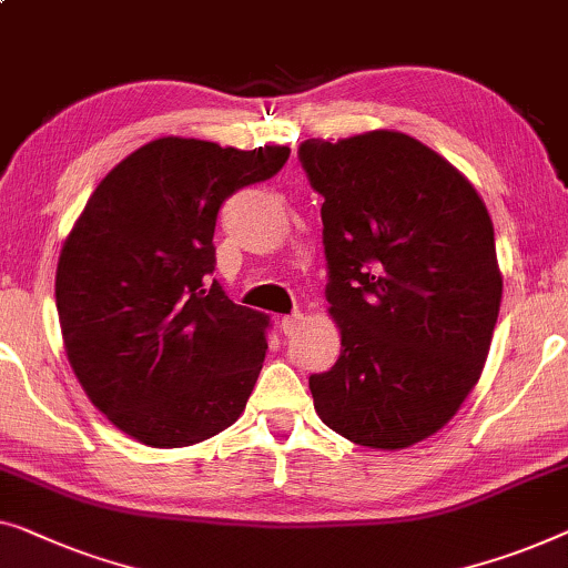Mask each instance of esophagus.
I'll use <instances>...</instances> for the list:
<instances>
[{"label":"esophagus","instance_id":"esophagus-1","mask_svg":"<svg viewBox=\"0 0 568 568\" xmlns=\"http://www.w3.org/2000/svg\"><path fill=\"white\" fill-rule=\"evenodd\" d=\"M302 323H304L302 315H286L278 320V327H282L284 335H294L302 327Z\"/></svg>","mask_w":568,"mask_h":568}]
</instances>
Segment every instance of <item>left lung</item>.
<instances>
[{"label":"left lung","mask_w":568,"mask_h":568,"mask_svg":"<svg viewBox=\"0 0 568 568\" xmlns=\"http://www.w3.org/2000/svg\"><path fill=\"white\" fill-rule=\"evenodd\" d=\"M302 169L323 194L327 302L341 356L310 376L331 430L382 450L438 433L479 382L503 274L474 184L397 130L310 138Z\"/></svg>","instance_id":"obj_1"}]
</instances>
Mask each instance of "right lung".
Instances as JSON below:
<instances>
[{
	"label": "right lung",
	"instance_id": "right-lung-1",
	"mask_svg": "<svg viewBox=\"0 0 568 568\" xmlns=\"http://www.w3.org/2000/svg\"><path fill=\"white\" fill-rule=\"evenodd\" d=\"M286 159V145L159 138L102 179L65 237L55 271L65 356L92 405L143 446H192L243 415L268 317L210 284L212 237L227 196Z\"/></svg>",
	"mask_w": 568,
	"mask_h": 568
}]
</instances>
